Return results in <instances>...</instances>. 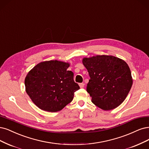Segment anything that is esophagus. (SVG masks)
<instances>
[{
	"mask_svg": "<svg viewBox=\"0 0 149 149\" xmlns=\"http://www.w3.org/2000/svg\"><path fill=\"white\" fill-rule=\"evenodd\" d=\"M79 87H80L81 88H84V83H79Z\"/></svg>",
	"mask_w": 149,
	"mask_h": 149,
	"instance_id": "esophagus-1",
	"label": "esophagus"
}]
</instances>
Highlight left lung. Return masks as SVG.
<instances>
[{
    "mask_svg": "<svg viewBox=\"0 0 149 149\" xmlns=\"http://www.w3.org/2000/svg\"><path fill=\"white\" fill-rule=\"evenodd\" d=\"M83 63L91 79L86 90L92 102L104 110L120 105L132 85V78L126 61L113 55L84 57Z\"/></svg>",
    "mask_w": 149,
    "mask_h": 149,
    "instance_id": "1",
    "label": "left lung"
}]
</instances>
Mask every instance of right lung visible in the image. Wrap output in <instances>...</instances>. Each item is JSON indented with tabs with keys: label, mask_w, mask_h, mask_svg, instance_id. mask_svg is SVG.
I'll list each match as a JSON object with an SVG mask.
<instances>
[{
	"label": "right lung",
	"mask_w": 149,
	"mask_h": 149,
	"mask_svg": "<svg viewBox=\"0 0 149 149\" xmlns=\"http://www.w3.org/2000/svg\"><path fill=\"white\" fill-rule=\"evenodd\" d=\"M68 62L49 60L40 62L25 77V91L40 109L57 112L72 101L79 89L74 83V74L67 70Z\"/></svg>",
	"instance_id": "add662e5"
}]
</instances>
